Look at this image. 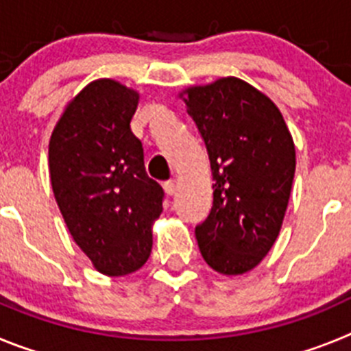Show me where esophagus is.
I'll return each instance as SVG.
<instances>
[{
	"label": "esophagus",
	"mask_w": 351,
	"mask_h": 351,
	"mask_svg": "<svg viewBox=\"0 0 351 351\" xmlns=\"http://www.w3.org/2000/svg\"><path fill=\"white\" fill-rule=\"evenodd\" d=\"M176 188H178V186H176V181H173V179H169V181L163 182V190H165L167 195L176 193Z\"/></svg>",
	"instance_id": "esophagus-1"
}]
</instances>
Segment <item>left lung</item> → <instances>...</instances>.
I'll return each mask as SVG.
<instances>
[{"mask_svg": "<svg viewBox=\"0 0 351 351\" xmlns=\"http://www.w3.org/2000/svg\"><path fill=\"white\" fill-rule=\"evenodd\" d=\"M206 144L213 207L195 226L207 265L226 276L256 267L280 234L295 173V147L267 96L235 77L186 91Z\"/></svg>", "mask_w": 351, "mask_h": 351, "instance_id": "8db88e82", "label": "left lung"}]
</instances>
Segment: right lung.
I'll list each match as a JSON object with an SVG mask.
<instances>
[{
    "instance_id": "1",
    "label": "right lung",
    "mask_w": 351,
    "mask_h": 351,
    "mask_svg": "<svg viewBox=\"0 0 351 351\" xmlns=\"http://www.w3.org/2000/svg\"><path fill=\"white\" fill-rule=\"evenodd\" d=\"M138 95L110 79L71 100L49 144L52 191L64 223L98 271L126 276L147 262L151 223L163 210V188L144 167L132 132Z\"/></svg>"
}]
</instances>
